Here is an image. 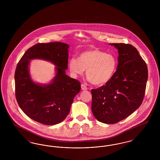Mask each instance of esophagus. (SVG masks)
Segmentation results:
<instances>
[{"label": "esophagus", "instance_id": "obj_1", "mask_svg": "<svg viewBox=\"0 0 160 160\" xmlns=\"http://www.w3.org/2000/svg\"><path fill=\"white\" fill-rule=\"evenodd\" d=\"M81 88H82V89L83 91H86V90L88 89V88H87V87L86 86V85L84 84H82Z\"/></svg>", "mask_w": 160, "mask_h": 160}]
</instances>
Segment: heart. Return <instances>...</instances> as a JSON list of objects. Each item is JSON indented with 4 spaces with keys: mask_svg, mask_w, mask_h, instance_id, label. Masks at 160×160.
I'll use <instances>...</instances> for the list:
<instances>
[{
    "mask_svg": "<svg viewBox=\"0 0 160 160\" xmlns=\"http://www.w3.org/2000/svg\"><path fill=\"white\" fill-rule=\"evenodd\" d=\"M70 71L75 76H82L84 70L88 80L95 85L101 86L108 82L117 68V61L113 55L98 49L84 52L78 59L71 58L68 63Z\"/></svg>",
    "mask_w": 160,
    "mask_h": 160,
    "instance_id": "heart-1",
    "label": "heart"
}]
</instances>
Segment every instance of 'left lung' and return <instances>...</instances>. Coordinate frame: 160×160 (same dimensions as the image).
<instances>
[{
  "label": "left lung",
  "mask_w": 160,
  "mask_h": 160,
  "mask_svg": "<svg viewBox=\"0 0 160 160\" xmlns=\"http://www.w3.org/2000/svg\"><path fill=\"white\" fill-rule=\"evenodd\" d=\"M118 50V66L106 85L92 89V112L99 122L113 124L140 106L148 77L147 65L132 45L113 43Z\"/></svg>",
  "instance_id": "left-lung-1"
}]
</instances>
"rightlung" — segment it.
<instances>
[{
  "label": "right lung",
  "mask_w": 160,
  "mask_h": 160,
  "mask_svg": "<svg viewBox=\"0 0 160 160\" xmlns=\"http://www.w3.org/2000/svg\"><path fill=\"white\" fill-rule=\"evenodd\" d=\"M69 47L61 42L37 44L24 53L17 66L16 99L23 112L35 121L47 125L62 122L80 91V83L66 74ZM33 59L50 61L56 66L55 76L49 83L39 84L31 79L29 67Z\"/></svg>",
  "instance_id": "right-lung-1"
}]
</instances>
